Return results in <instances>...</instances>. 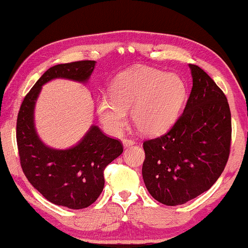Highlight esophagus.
I'll list each match as a JSON object with an SVG mask.
<instances>
[{
  "instance_id": "esophagus-1",
  "label": "esophagus",
  "mask_w": 248,
  "mask_h": 248,
  "mask_svg": "<svg viewBox=\"0 0 248 248\" xmlns=\"http://www.w3.org/2000/svg\"><path fill=\"white\" fill-rule=\"evenodd\" d=\"M122 142H123V145L125 148L130 147V145H133L135 142L134 140H132V139H128V138H123V140H122Z\"/></svg>"
}]
</instances>
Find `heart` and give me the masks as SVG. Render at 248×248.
Segmentation results:
<instances>
[{
  "mask_svg": "<svg viewBox=\"0 0 248 248\" xmlns=\"http://www.w3.org/2000/svg\"><path fill=\"white\" fill-rule=\"evenodd\" d=\"M187 97L182 78L161 70L139 66L120 76L111 94L98 98L97 113L108 130L118 133L132 109L135 127L145 135L165 132L176 121Z\"/></svg>",
  "mask_w": 248,
  "mask_h": 248,
  "instance_id": "1",
  "label": "heart"
}]
</instances>
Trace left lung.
Masks as SVG:
<instances>
[{
  "mask_svg": "<svg viewBox=\"0 0 248 248\" xmlns=\"http://www.w3.org/2000/svg\"><path fill=\"white\" fill-rule=\"evenodd\" d=\"M189 69L193 87L183 114L167 133L143 142L145 187L166 205L184 204L208 191L229 158L228 100L201 67L189 64Z\"/></svg>",
  "mask_w": 248,
  "mask_h": 248,
  "instance_id": "left-lung-1",
  "label": "left lung"
}]
</instances>
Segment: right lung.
I'll return each mask as SVG.
<instances>
[{
	"label": "right lung",
	"instance_id": "1",
	"mask_svg": "<svg viewBox=\"0 0 248 248\" xmlns=\"http://www.w3.org/2000/svg\"><path fill=\"white\" fill-rule=\"evenodd\" d=\"M94 64V61H78L50 67L26 94L16 120V144L23 174L49 202L74 210L88 208L99 198L105 168L123 152V144L93 125L74 147L66 150L49 148L37 135L33 110L46 82L57 78L87 82Z\"/></svg>",
	"mask_w": 248,
	"mask_h": 248
}]
</instances>
